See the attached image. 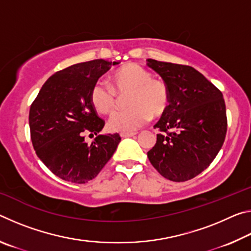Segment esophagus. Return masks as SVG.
I'll use <instances>...</instances> for the list:
<instances>
[{
	"label": "esophagus",
	"instance_id": "1",
	"mask_svg": "<svg viewBox=\"0 0 251 251\" xmlns=\"http://www.w3.org/2000/svg\"><path fill=\"white\" fill-rule=\"evenodd\" d=\"M136 133H121V137L123 138H126V137H133L135 136Z\"/></svg>",
	"mask_w": 251,
	"mask_h": 251
}]
</instances>
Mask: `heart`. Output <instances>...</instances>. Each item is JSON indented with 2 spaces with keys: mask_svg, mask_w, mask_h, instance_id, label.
<instances>
[{
  "mask_svg": "<svg viewBox=\"0 0 251 251\" xmlns=\"http://www.w3.org/2000/svg\"><path fill=\"white\" fill-rule=\"evenodd\" d=\"M109 87L103 82H96L90 93L91 104L96 112L104 115L116 107L117 94L129 92L126 97L128 108L118 110L109 118L108 128L113 131L131 133L151 120L161 116L169 105L167 85L158 78H152L151 72L137 64H126L110 75Z\"/></svg>",
  "mask_w": 251,
  "mask_h": 251,
  "instance_id": "obj_1",
  "label": "heart"
}]
</instances>
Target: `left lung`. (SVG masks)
<instances>
[{
	"instance_id": "8db88e82",
	"label": "left lung",
	"mask_w": 251,
	"mask_h": 251,
	"mask_svg": "<svg viewBox=\"0 0 251 251\" xmlns=\"http://www.w3.org/2000/svg\"><path fill=\"white\" fill-rule=\"evenodd\" d=\"M169 90V105L155 128L148 159L161 176L186 181L209 166L227 133L226 105L214 84L192 66L148 58Z\"/></svg>"
}]
</instances>
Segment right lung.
Masks as SVG:
<instances>
[{"label": "right lung", "mask_w": 251, "mask_h": 251, "mask_svg": "<svg viewBox=\"0 0 251 251\" xmlns=\"http://www.w3.org/2000/svg\"><path fill=\"white\" fill-rule=\"evenodd\" d=\"M117 62L105 59L78 63L46 80L29 108L34 151L54 175L85 184L95 178L115 152L121 136L98 135L90 146L84 134H99L105 125L90 100L101 75Z\"/></svg>", "instance_id": "add662e5"}]
</instances>
